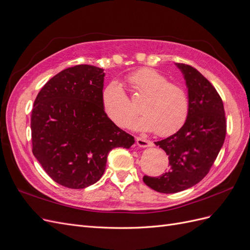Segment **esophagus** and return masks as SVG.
<instances>
[{
    "label": "esophagus",
    "instance_id": "obj_1",
    "mask_svg": "<svg viewBox=\"0 0 250 250\" xmlns=\"http://www.w3.org/2000/svg\"><path fill=\"white\" fill-rule=\"evenodd\" d=\"M137 145L140 147V148H149L153 145V143L149 141V140H146L144 138H137Z\"/></svg>",
    "mask_w": 250,
    "mask_h": 250
}]
</instances>
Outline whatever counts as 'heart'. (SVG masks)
Wrapping results in <instances>:
<instances>
[{"label":"heart","instance_id":"1","mask_svg":"<svg viewBox=\"0 0 250 250\" xmlns=\"http://www.w3.org/2000/svg\"><path fill=\"white\" fill-rule=\"evenodd\" d=\"M133 93L145 96L140 104L142 117L132 124L139 130H154L167 137L179 130L188 116L187 90L153 69H141L129 77ZM102 106L112 122L124 127L134 117L135 107L118 81H111L102 92Z\"/></svg>","mask_w":250,"mask_h":250}]
</instances>
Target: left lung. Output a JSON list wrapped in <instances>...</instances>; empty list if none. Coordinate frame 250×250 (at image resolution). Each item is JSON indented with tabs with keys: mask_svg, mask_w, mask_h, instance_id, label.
<instances>
[{
	"mask_svg": "<svg viewBox=\"0 0 250 250\" xmlns=\"http://www.w3.org/2000/svg\"><path fill=\"white\" fill-rule=\"evenodd\" d=\"M175 65L186 80L188 116L176 133L154 142L167 153L170 171L160 177H143L149 188L165 194L185 191L202 180L220 152L226 134L223 102L216 88L195 67Z\"/></svg>",
	"mask_w": 250,
	"mask_h": 250,
	"instance_id": "left-lung-1",
	"label": "left lung"
}]
</instances>
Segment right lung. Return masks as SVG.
<instances>
[{
    "instance_id": "add662e5",
    "label": "right lung",
    "mask_w": 250,
    "mask_h": 250,
    "mask_svg": "<svg viewBox=\"0 0 250 250\" xmlns=\"http://www.w3.org/2000/svg\"><path fill=\"white\" fill-rule=\"evenodd\" d=\"M105 73L89 64L59 72L42 86L31 115L32 152L55 183L70 188L96 184L109 151L129 149L134 138L102 106Z\"/></svg>"
}]
</instances>
